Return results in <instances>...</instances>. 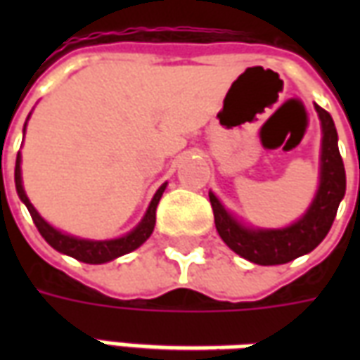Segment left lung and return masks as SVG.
Here are the masks:
<instances>
[{
	"mask_svg": "<svg viewBox=\"0 0 360 360\" xmlns=\"http://www.w3.org/2000/svg\"><path fill=\"white\" fill-rule=\"evenodd\" d=\"M322 121V165L320 187L307 214L285 229H247L235 221L219 200L210 193L214 221L219 237L239 257L260 266H276L291 262L314 250L330 231L338 206L345 195V167L338 148V131L332 115L316 105Z\"/></svg>",
	"mask_w": 360,
	"mask_h": 360,
	"instance_id": "1",
	"label": "left lung"
}]
</instances>
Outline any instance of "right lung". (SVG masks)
Segmentation results:
<instances>
[{"instance_id":"1","label":"right lung","mask_w":360,"mask_h":360,"mask_svg":"<svg viewBox=\"0 0 360 360\" xmlns=\"http://www.w3.org/2000/svg\"><path fill=\"white\" fill-rule=\"evenodd\" d=\"M15 187H17V195L22 202L27 204L28 212L32 216V221L34 226L38 227V231L42 235L46 241L50 243L51 247L63 255H69V257L77 258L81 262H86V264H103V262H110L113 258L123 257L131 250L139 249L142 243L148 239L152 231H154V224H156V208L160 198L164 195L165 185L158 188L156 195L150 202L148 210H146V216L142 218V221L139 226L134 227L131 233H127L125 237H119V239H111V241H89V239H77V237H71V235H65L53 229L50 224H46L40 214L34 210V206L30 204L28 196L25 195V188H22V181H20V152L17 154V164H15Z\"/></svg>"}]
</instances>
